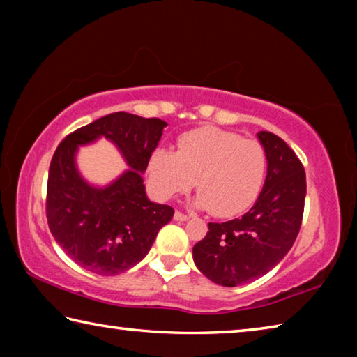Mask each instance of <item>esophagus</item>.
<instances>
[{
    "label": "esophagus",
    "mask_w": 357,
    "mask_h": 357,
    "mask_svg": "<svg viewBox=\"0 0 357 357\" xmlns=\"http://www.w3.org/2000/svg\"><path fill=\"white\" fill-rule=\"evenodd\" d=\"M187 219H189V215L184 214V213H181V211H176V213H174V220H178V222H185Z\"/></svg>",
    "instance_id": "34e87169"
}]
</instances>
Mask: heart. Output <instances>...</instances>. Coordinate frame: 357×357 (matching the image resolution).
<instances>
[{
	"label": "heart",
	"instance_id": "heart-1",
	"mask_svg": "<svg viewBox=\"0 0 357 357\" xmlns=\"http://www.w3.org/2000/svg\"><path fill=\"white\" fill-rule=\"evenodd\" d=\"M268 157L261 143L217 128L192 130L179 138L178 151L157 148L148 174L160 198H173L195 185L198 208L215 217L244 213L257 200Z\"/></svg>",
	"mask_w": 357,
	"mask_h": 357
}]
</instances>
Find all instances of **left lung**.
Returning a JSON list of instances; mask_svg holds the SVG:
<instances>
[{"label": "left lung", "mask_w": 357, "mask_h": 357, "mask_svg": "<svg viewBox=\"0 0 357 357\" xmlns=\"http://www.w3.org/2000/svg\"><path fill=\"white\" fill-rule=\"evenodd\" d=\"M268 157V174L258 200L241 219L209 223L193 245L197 268L222 287H238L269 273L291 249L305 202V172L288 144L271 132H258Z\"/></svg>", "instance_id": "1"}]
</instances>
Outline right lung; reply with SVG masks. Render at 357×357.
Wrapping results in <instances>:
<instances>
[{
    "label": "right lung",
    "instance_id": "1",
    "mask_svg": "<svg viewBox=\"0 0 357 357\" xmlns=\"http://www.w3.org/2000/svg\"><path fill=\"white\" fill-rule=\"evenodd\" d=\"M165 121L116 112L72 132L52 157L47 222L59 247L86 271L116 275L148 255L174 209L151 202L142 173L160 142ZM100 136L117 144L131 167L112 185L94 188L77 173L78 146Z\"/></svg>",
    "mask_w": 357,
    "mask_h": 357
}]
</instances>
